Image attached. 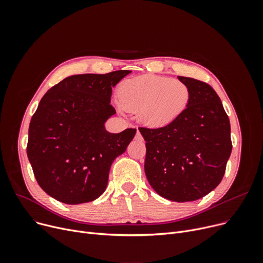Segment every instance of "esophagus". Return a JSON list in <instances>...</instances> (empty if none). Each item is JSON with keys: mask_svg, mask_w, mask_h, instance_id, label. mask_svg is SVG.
<instances>
[{"mask_svg": "<svg viewBox=\"0 0 263 263\" xmlns=\"http://www.w3.org/2000/svg\"><path fill=\"white\" fill-rule=\"evenodd\" d=\"M135 139L136 140H139V141H143V136H142V134H141V132L137 130L136 131V135H135Z\"/></svg>", "mask_w": 263, "mask_h": 263, "instance_id": "1", "label": "esophagus"}]
</instances>
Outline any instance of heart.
I'll use <instances>...</instances> for the list:
<instances>
[{
  "instance_id": "heart-1",
  "label": "heart",
  "mask_w": 263,
  "mask_h": 263,
  "mask_svg": "<svg viewBox=\"0 0 263 263\" xmlns=\"http://www.w3.org/2000/svg\"><path fill=\"white\" fill-rule=\"evenodd\" d=\"M191 98L185 83L155 74L128 79L118 89V106L137 112L139 120L149 128H161L175 121L187 107Z\"/></svg>"
}]
</instances>
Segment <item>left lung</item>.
<instances>
[{
  "label": "left lung",
  "instance_id": "left-lung-1",
  "mask_svg": "<svg viewBox=\"0 0 263 263\" xmlns=\"http://www.w3.org/2000/svg\"><path fill=\"white\" fill-rule=\"evenodd\" d=\"M191 98L184 112L165 127H140L146 141L145 174L164 198L184 202L209 194L222 181L231 155L230 121L208 83L178 77Z\"/></svg>",
  "mask_w": 263,
  "mask_h": 263
}]
</instances>
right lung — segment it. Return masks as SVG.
Listing matches in <instances>:
<instances>
[{"label": "right lung", "instance_id": "right-lung-1", "mask_svg": "<svg viewBox=\"0 0 263 263\" xmlns=\"http://www.w3.org/2000/svg\"><path fill=\"white\" fill-rule=\"evenodd\" d=\"M130 72L68 77L40 100L30 122L26 154L37 183L54 199L85 203L104 192L110 165L136 133L104 129L116 113L112 88Z\"/></svg>", "mask_w": 263, "mask_h": 263}]
</instances>
